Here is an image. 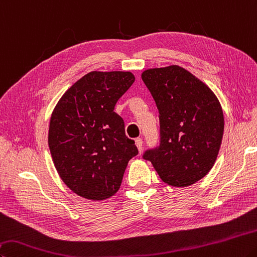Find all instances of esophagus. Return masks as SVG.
Returning a JSON list of instances; mask_svg holds the SVG:
<instances>
[{
	"instance_id": "34e87169",
	"label": "esophagus",
	"mask_w": 257,
	"mask_h": 257,
	"mask_svg": "<svg viewBox=\"0 0 257 257\" xmlns=\"http://www.w3.org/2000/svg\"><path fill=\"white\" fill-rule=\"evenodd\" d=\"M135 144H136L138 151L142 152V149H143V139L142 138H137L136 141H135Z\"/></svg>"
}]
</instances>
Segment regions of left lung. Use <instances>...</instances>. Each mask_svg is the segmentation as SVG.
Here are the masks:
<instances>
[{
    "label": "left lung",
    "instance_id": "left-lung-1",
    "mask_svg": "<svg viewBox=\"0 0 257 257\" xmlns=\"http://www.w3.org/2000/svg\"><path fill=\"white\" fill-rule=\"evenodd\" d=\"M160 112V146L145 152L163 182L185 188L206 176L217 160L223 112L214 93L177 65L144 71Z\"/></svg>",
    "mask_w": 257,
    "mask_h": 257
}]
</instances>
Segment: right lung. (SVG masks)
Returning <instances> with one entry per match:
<instances>
[{
  "mask_svg": "<svg viewBox=\"0 0 257 257\" xmlns=\"http://www.w3.org/2000/svg\"><path fill=\"white\" fill-rule=\"evenodd\" d=\"M135 82L130 72H91L60 97L51 113L48 145L60 179L74 193L105 200L119 190L138 154L114 106Z\"/></svg>",
  "mask_w": 257,
  "mask_h": 257,
  "instance_id": "obj_1",
  "label": "right lung"
}]
</instances>
